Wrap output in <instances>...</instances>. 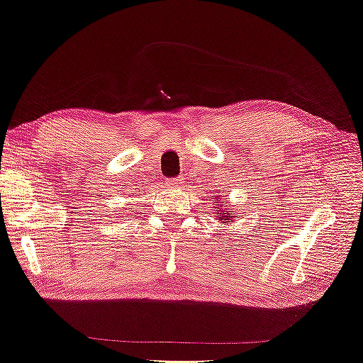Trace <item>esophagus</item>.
I'll list each match as a JSON object with an SVG mask.
<instances>
[{"instance_id": "obj_1", "label": "esophagus", "mask_w": 363, "mask_h": 363, "mask_svg": "<svg viewBox=\"0 0 363 363\" xmlns=\"http://www.w3.org/2000/svg\"><path fill=\"white\" fill-rule=\"evenodd\" d=\"M167 184H169L171 187H181L184 184L182 177H172V179H167Z\"/></svg>"}]
</instances>
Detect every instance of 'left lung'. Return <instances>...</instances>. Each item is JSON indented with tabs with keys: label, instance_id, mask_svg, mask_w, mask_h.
<instances>
[{
	"label": "left lung",
	"instance_id": "left-lung-1",
	"mask_svg": "<svg viewBox=\"0 0 363 363\" xmlns=\"http://www.w3.org/2000/svg\"><path fill=\"white\" fill-rule=\"evenodd\" d=\"M216 208H218V207H216ZM218 218H220V220H230V218H231V215H225V213H220V215H218Z\"/></svg>",
	"mask_w": 363,
	"mask_h": 363
}]
</instances>
